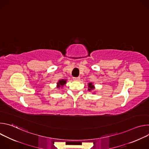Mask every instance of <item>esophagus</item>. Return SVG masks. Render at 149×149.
<instances>
[{
	"label": "esophagus",
	"mask_w": 149,
	"mask_h": 149,
	"mask_svg": "<svg viewBox=\"0 0 149 149\" xmlns=\"http://www.w3.org/2000/svg\"><path fill=\"white\" fill-rule=\"evenodd\" d=\"M73 79H74V81H79L80 78H79V77H74V78H73Z\"/></svg>",
	"instance_id": "obj_1"
}]
</instances>
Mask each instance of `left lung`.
<instances>
[{
  "label": "left lung",
  "mask_w": 149,
  "mask_h": 149,
  "mask_svg": "<svg viewBox=\"0 0 149 149\" xmlns=\"http://www.w3.org/2000/svg\"><path fill=\"white\" fill-rule=\"evenodd\" d=\"M88 87H89V89H88L89 91H90L91 90H93L94 88V86L92 84V83H89L88 84Z\"/></svg>",
  "instance_id": "obj_1"
}]
</instances>
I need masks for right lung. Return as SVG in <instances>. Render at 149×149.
Segmentation results:
<instances>
[{"mask_svg": "<svg viewBox=\"0 0 149 149\" xmlns=\"http://www.w3.org/2000/svg\"><path fill=\"white\" fill-rule=\"evenodd\" d=\"M66 84V80L65 79H61L58 82V87H60L61 86L62 87L63 85Z\"/></svg>", "mask_w": 149, "mask_h": 149, "instance_id": "add662e5", "label": "right lung"}]
</instances>
